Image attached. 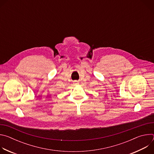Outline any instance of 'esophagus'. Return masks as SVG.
Returning <instances> with one entry per match:
<instances>
[{"mask_svg":"<svg viewBox=\"0 0 154 154\" xmlns=\"http://www.w3.org/2000/svg\"><path fill=\"white\" fill-rule=\"evenodd\" d=\"M75 84L78 85V84H79V82H75Z\"/></svg>","mask_w":154,"mask_h":154,"instance_id":"esophagus-1","label":"esophagus"}]
</instances>
